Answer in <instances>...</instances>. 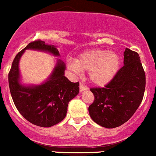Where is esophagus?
Listing matches in <instances>:
<instances>
[{
    "label": "esophagus",
    "mask_w": 156,
    "mask_h": 156,
    "mask_svg": "<svg viewBox=\"0 0 156 156\" xmlns=\"http://www.w3.org/2000/svg\"><path fill=\"white\" fill-rule=\"evenodd\" d=\"M87 89H88V88L86 87V86H84L83 83H80V92H82L83 91L86 90Z\"/></svg>",
    "instance_id": "esophagus-1"
}]
</instances>
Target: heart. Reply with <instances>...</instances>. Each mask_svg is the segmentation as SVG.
Segmentation results:
<instances>
[{"label": "heart", "instance_id": "1", "mask_svg": "<svg viewBox=\"0 0 156 156\" xmlns=\"http://www.w3.org/2000/svg\"><path fill=\"white\" fill-rule=\"evenodd\" d=\"M69 69L76 74L89 71V79L92 84L104 86L108 84L118 73L120 57L114 51L93 49L81 54L76 62L69 61Z\"/></svg>", "mask_w": 156, "mask_h": 156}]
</instances>
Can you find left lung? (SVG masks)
Wrapping results in <instances>:
<instances>
[{
  "label": "left lung",
  "mask_w": 156,
  "mask_h": 156,
  "mask_svg": "<svg viewBox=\"0 0 156 156\" xmlns=\"http://www.w3.org/2000/svg\"><path fill=\"white\" fill-rule=\"evenodd\" d=\"M146 75L138 53L126 48L124 66L104 88H92L95 96L89 107L91 118L105 128H115L127 122L143 100Z\"/></svg>",
  "instance_id": "obj_1"
}]
</instances>
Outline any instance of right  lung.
<instances>
[{
  "mask_svg": "<svg viewBox=\"0 0 156 156\" xmlns=\"http://www.w3.org/2000/svg\"><path fill=\"white\" fill-rule=\"evenodd\" d=\"M26 50L47 52L55 57L60 56L59 51L56 46L41 40L30 42L16 55L8 75L12 98L23 117L38 127H52L64 119L69 101L78 95L80 84L64 76L66 65L60 59H57L51 74L41 84H22L19 63Z\"/></svg>",
  "mask_w": 156,
  "mask_h": 156,
  "instance_id": "right-lung-1",
  "label": "right lung"
}]
</instances>
